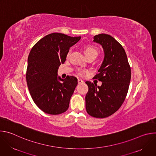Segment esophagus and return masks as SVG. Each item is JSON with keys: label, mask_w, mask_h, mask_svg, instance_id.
Masks as SVG:
<instances>
[{"label": "esophagus", "mask_w": 156, "mask_h": 156, "mask_svg": "<svg viewBox=\"0 0 156 156\" xmlns=\"http://www.w3.org/2000/svg\"><path fill=\"white\" fill-rule=\"evenodd\" d=\"M78 84H82L84 83V81H83V80H82L81 79H78Z\"/></svg>", "instance_id": "1"}]
</instances>
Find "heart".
<instances>
[{
	"instance_id": "heart-1",
	"label": "heart",
	"mask_w": 156,
	"mask_h": 156,
	"mask_svg": "<svg viewBox=\"0 0 156 156\" xmlns=\"http://www.w3.org/2000/svg\"><path fill=\"white\" fill-rule=\"evenodd\" d=\"M84 54L86 56V57H91V56H95L97 57L98 54V51L96 48H95L94 47L92 46H87L84 49ZM70 55V52L68 53L67 54V57H69ZM84 71L82 70H80L78 72V74L80 75H83V74L84 73Z\"/></svg>"
}]
</instances>
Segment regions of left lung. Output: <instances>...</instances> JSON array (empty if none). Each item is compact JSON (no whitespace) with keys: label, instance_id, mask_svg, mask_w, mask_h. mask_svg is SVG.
Segmentation results:
<instances>
[{"label":"left lung","instance_id":"1","mask_svg":"<svg viewBox=\"0 0 156 156\" xmlns=\"http://www.w3.org/2000/svg\"><path fill=\"white\" fill-rule=\"evenodd\" d=\"M94 42L102 46L104 58L93 78L102 82L101 86L90 81L86 101L87 114L96 118H105L114 114L126 96L131 80V68L121 44L106 34L94 36Z\"/></svg>","mask_w":156,"mask_h":156}]
</instances>
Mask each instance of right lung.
<instances>
[{
	"instance_id": "1",
	"label": "right lung",
	"mask_w": 156,
	"mask_h": 156,
	"mask_svg": "<svg viewBox=\"0 0 156 156\" xmlns=\"http://www.w3.org/2000/svg\"><path fill=\"white\" fill-rule=\"evenodd\" d=\"M80 39V36L51 33L41 39L30 52L27 85L34 102L44 112L58 115L69 107L78 80L73 76L62 79L57 76V71L65 62L70 48Z\"/></svg>"
}]
</instances>
